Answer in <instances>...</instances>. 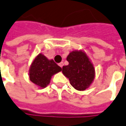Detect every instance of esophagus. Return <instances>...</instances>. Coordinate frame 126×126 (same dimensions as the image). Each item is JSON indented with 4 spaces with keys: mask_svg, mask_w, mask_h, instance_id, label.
<instances>
[{
    "mask_svg": "<svg viewBox=\"0 0 126 126\" xmlns=\"http://www.w3.org/2000/svg\"><path fill=\"white\" fill-rule=\"evenodd\" d=\"M59 66H60L61 68H62V66H64V63H63V62H60V63H59Z\"/></svg>",
    "mask_w": 126,
    "mask_h": 126,
    "instance_id": "esophagus-1",
    "label": "esophagus"
}]
</instances>
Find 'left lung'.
I'll return each mask as SVG.
<instances>
[{"label":"left lung","instance_id":"8db88e82","mask_svg":"<svg viewBox=\"0 0 126 126\" xmlns=\"http://www.w3.org/2000/svg\"><path fill=\"white\" fill-rule=\"evenodd\" d=\"M69 64L62 67V73L69 78L74 88L83 91L92 84L95 70L87 55L82 51H73L67 56Z\"/></svg>","mask_w":126,"mask_h":126}]
</instances>
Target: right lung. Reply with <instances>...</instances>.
Listing matches in <instances>:
<instances>
[{
    "label": "right lung",
    "instance_id": "add662e5",
    "mask_svg": "<svg viewBox=\"0 0 126 126\" xmlns=\"http://www.w3.org/2000/svg\"><path fill=\"white\" fill-rule=\"evenodd\" d=\"M62 71V68L53 61L39 54L30 69V80L39 87L44 88L50 83L53 74Z\"/></svg>",
    "mask_w": 126,
    "mask_h": 126
}]
</instances>
